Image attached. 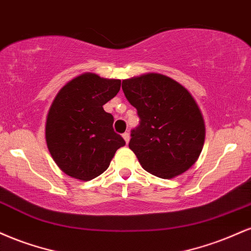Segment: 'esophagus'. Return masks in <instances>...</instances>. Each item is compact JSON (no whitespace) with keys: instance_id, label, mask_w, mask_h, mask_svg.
<instances>
[{"instance_id":"34e87169","label":"esophagus","mask_w":251,"mask_h":251,"mask_svg":"<svg viewBox=\"0 0 251 251\" xmlns=\"http://www.w3.org/2000/svg\"><path fill=\"white\" fill-rule=\"evenodd\" d=\"M122 136H123V138H125L126 143H128L129 140H130V134H129V132H125V134H123Z\"/></svg>"}]
</instances>
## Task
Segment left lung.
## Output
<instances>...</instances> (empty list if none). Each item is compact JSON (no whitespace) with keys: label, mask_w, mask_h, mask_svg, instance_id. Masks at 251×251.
Masks as SVG:
<instances>
[{"label":"left lung","mask_w":251,"mask_h":251,"mask_svg":"<svg viewBox=\"0 0 251 251\" xmlns=\"http://www.w3.org/2000/svg\"><path fill=\"white\" fill-rule=\"evenodd\" d=\"M140 125L129 142L144 170L161 178L187 172L201 154L205 126L199 105L183 85L161 74L122 81Z\"/></svg>","instance_id":"8db88e82"}]
</instances>
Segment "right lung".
I'll use <instances>...</instances> for the list:
<instances>
[{
	"instance_id": "right-lung-1",
	"label": "right lung",
	"mask_w": 251,
	"mask_h": 251,
	"mask_svg": "<svg viewBox=\"0 0 251 251\" xmlns=\"http://www.w3.org/2000/svg\"><path fill=\"white\" fill-rule=\"evenodd\" d=\"M120 88V79L85 73L56 95L47 116L46 141L55 163L67 175L81 181L97 177L126 144L114 131L113 115L103 109Z\"/></svg>"
}]
</instances>
